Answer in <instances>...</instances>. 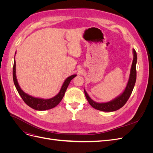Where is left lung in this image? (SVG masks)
Returning a JSON list of instances; mask_svg holds the SVG:
<instances>
[{
  "label": "left lung",
  "mask_w": 153,
  "mask_h": 153,
  "mask_svg": "<svg viewBox=\"0 0 153 153\" xmlns=\"http://www.w3.org/2000/svg\"><path fill=\"white\" fill-rule=\"evenodd\" d=\"M133 59L131 64V68L129 74V78L128 82L127 85L123 93L116 97L115 99L111 100L108 102L106 103H97L92 100L89 96L88 95L87 92L84 89V92L86 98L89 104L95 109H97L103 112H114L117 110L125 105L130 96L133 89L134 88L137 78V71H136V64L137 61V55L135 49H133Z\"/></svg>",
  "instance_id": "1"
}]
</instances>
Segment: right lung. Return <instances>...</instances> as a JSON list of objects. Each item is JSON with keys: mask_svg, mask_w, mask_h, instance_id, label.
Masks as SVG:
<instances>
[{"mask_svg": "<svg viewBox=\"0 0 153 153\" xmlns=\"http://www.w3.org/2000/svg\"><path fill=\"white\" fill-rule=\"evenodd\" d=\"M76 76V75H73L70 76L68 77L65 80V81L64 82L61 89L60 90L59 93L56 96L53 97V98H50V99L35 98V97L27 94L25 92H24L22 90L16 79L15 60V61H14V65H13V78L14 84H15V85L16 88V90L18 93H19V94L20 95L22 100H24V102L27 105L29 106L30 107L36 110H41V111L47 110L53 108L55 107V106H56L60 102H61V101L63 98L64 94H65V92L71 80Z\"/></svg>", "mask_w": 153, "mask_h": 153, "instance_id": "right-lung-1", "label": "right lung"}]
</instances>
